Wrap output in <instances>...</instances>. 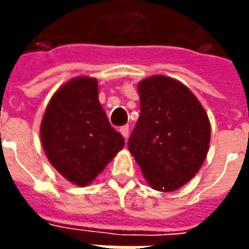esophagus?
I'll use <instances>...</instances> for the list:
<instances>
[{"label": "esophagus", "instance_id": "34e87169", "mask_svg": "<svg viewBox=\"0 0 249 249\" xmlns=\"http://www.w3.org/2000/svg\"><path fill=\"white\" fill-rule=\"evenodd\" d=\"M119 131L122 133V136L124 137V139H127L129 137V126H122L119 129Z\"/></svg>", "mask_w": 249, "mask_h": 249}]
</instances>
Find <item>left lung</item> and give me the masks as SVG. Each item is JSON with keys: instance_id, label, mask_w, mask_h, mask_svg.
<instances>
[{"instance_id": "1", "label": "left lung", "mask_w": 249, "mask_h": 249, "mask_svg": "<svg viewBox=\"0 0 249 249\" xmlns=\"http://www.w3.org/2000/svg\"><path fill=\"white\" fill-rule=\"evenodd\" d=\"M140 118L130 152L152 188L169 193L196 176L209 148L205 109L184 84L166 76L139 83Z\"/></svg>"}]
</instances>
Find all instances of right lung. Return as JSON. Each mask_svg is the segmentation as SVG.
<instances>
[{
    "mask_svg": "<svg viewBox=\"0 0 249 249\" xmlns=\"http://www.w3.org/2000/svg\"><path fill=\"white\" fill-rule=\"evenodd\" d=\"M41 141L51 165L77 186L90 184L124 147L91 77H76L53 94L41 122Z\"/></svg>",
    "mask_w": 249,
    "mask_h": 249,
    "instance_id": "add662e5",
    "label": "right lung"
}]
</instances>
